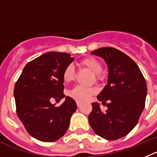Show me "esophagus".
Masks as SVG:
<instances>
[{
	"label": "esophagus",
	"mask_w": 157,
	"mask_h": 157,
	"mask_svg": "<svg viewBox=\"0 0 157 157\" xmlns=\"http://www.w3.org/2000/svg\"><path fill=\"white\" fill-rule=\"evenodd\" d=\"M80 105H81V102H80V101H77V107H80Z\"/></svg>",
	"instance_id": "1"
}]
</instances>
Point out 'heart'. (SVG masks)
<instances>
[{
	"label": "heart",
	"instance_id": "b5f03b06",
	"mask_svg": "<svg viewBox=\"0 0 157 157\" xmlns=\"http://www.w3.org/2000/svg\"><path fill=\"white\" fill-rule=\"evenodd\" d=\"M79 65L84 68L87 69L93 73H94V77L96 80H100L102 79L101 76V70H102V65L98 60L92 57H87L81 59L79 62ZM76 73L75 70L72 66H68L65 69L63 73V79L66 83L69 84L75 80ZM98 91L96 87H84L81 86H77L73 89L70 92V96L72 98L77 101L84 102L88 101L91 96Z\"/></svg>",
	"mask_w": 157,
	"mask_h": 157
}]
</instances>
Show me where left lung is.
<instances>
[{"mask_svg": "<svg viewBox=\"0 0 157 157\" xmlns=\"http://www.w3.org/2000/svg\"><path fill=\"white\" fill-rule=\"evenodd\" d=\"M91 53L102 58L108 66L107 84L97 96L108 109L102 112L99 103H91L89 124L100 137L117 140L130 133L138 124L145 108L146 82L136 63L121 51L101 48Z\"/></svg>", "mask_w": 157, "mask_h": 157, "instance_id": "obj_1", "label": "left lung"}]
</instances>
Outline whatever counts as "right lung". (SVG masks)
Returning a JSON list of instances; mask_svg holds the SVG:
<instances>
[{"label": "right lung", "mask_w": 157, "mask_h": 157, "mask_svg": "<svg viewBox=\"0 0 157 157\" xmlns=\"http://www.w3.org/2000/svg\"><path fill=\"white\" fill-rule=\"evenodd\" d=\"M74 60L64 52H50L28 63L14 88L17 115L28 133L39 141L58 140L66 132L77 103L63 94V73ZM65 98L59 107L50 100Z\"/></svg>", "instance_id": "add662e5"}]
</instances>
